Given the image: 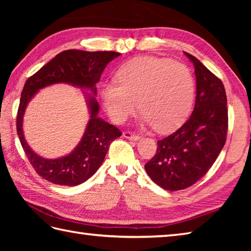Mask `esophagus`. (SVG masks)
<instances>
[{
	"label": "esophagus",
	"instance_id": "1",
	"mask_svg": "<svg viewBox=\"0 0 251 251\" xmlns=\"http://www.w3.org/2000/svg\"><path fill=\"white\" fill-rule=\"evenodd\" d=\"M123 136H124L125 138H127V139L135 140V141L140 139V136L139 135H136V134H134V132H131V131H124V132H123Z\"/></svg>",
	"mask_w": 251,
	"mask_h": 251
}]
</instances>
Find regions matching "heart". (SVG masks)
Here are the masks:
<instances>
[{
    "instance_id": "b5f03b06",
    "label": "heart",
    "mask_w": 251,
    "mask_h": 251,
    "mask_svg": "<svg viewBox=\"0 0 251 251\" xmlns=\"http://www.w3.org/2000/svg\"><path fill=\"white\" fill-rule=\"evenodd\" d=\"M119 83H106L102 103L112 120L125 122L139 109L142 120L159 132H170L191 112L195 82L188 67L157 57H136L117 71Z\"/></svg>"
}]
</instances>
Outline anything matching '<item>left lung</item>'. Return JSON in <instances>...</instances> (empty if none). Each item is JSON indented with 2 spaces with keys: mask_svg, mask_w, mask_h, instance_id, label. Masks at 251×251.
Segmentation results:
<instances>
[{
  "mask_svg": "<svg viewBox=\"0 0 251 251\" xmlns=\"http://www.w3.org/2000/svg\"><path fill=\"white\" fill-rule=\"evenodd\" d=\"M196 77L195 106L190 119L174 134L157 141V151L146 165L154 182L179 191L197 182L209 170L226 140L227 108L223 83L188 52Z\"/></svg>",
  "mask_w": 251,
  "mask_h": 251,
  "instance_id": "8db88e82",
  "label": "left lung"
}]
</instances>
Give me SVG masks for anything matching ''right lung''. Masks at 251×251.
Instances as JSON below:
<instances>
[{
  "instance_id": "add662e5",
  "label": "right lung",
  "mask_w": 251,
  "mask_h": 251,
  "mask_svg": "<svg viewBox=\"0 0 251 251\" xmlns=\"http://www.w3.org/2000/svg\"><path fill=\"white\" fill-rule=\"evenodd\" d=\"M120 55L116 51L65 50L26 79L17 113V134L30 164L42 178L54 184L69 186L85 182L97 172L111 142L121 137L122 132L114 125L98 117L99 104L94 96L89 95L87 100L91 119L81 141L66 157L44 159L30 150L23 137L22 121L28 101L40 89L57 82H68L89 89L96 96V84L99 82L101 73L110 61Z\"/></svg>"
}]
</instances>
